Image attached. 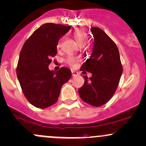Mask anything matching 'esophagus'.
<instances>
[{
	"label": "esophagus",
	"mask_w": 146,
	"mask_h": 146,
	"mask_svg": "<svg viewBox=\"0 0 146 146\" xmlns=\"http://www.w3.org/2000/svg\"><path fill=\"white\" fill-rule=\"evenodd\" d=\"M71 73H72V76H76L77 75H78V73L76 70H71Z\"/></svg>",
	"instance_id": "34e87169"
}]
</instances>
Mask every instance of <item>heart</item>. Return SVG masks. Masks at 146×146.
Segmentation results:
<instances>
[{
	"mask_svg": "<svg viewBox=\"0 0 146 146\" xmlns=\"http://www.w3.org/2000/svg\"><path fill=\"white\" fill-rule=\"evenodd\" d=\"M73 35L76 39V41L79 44H85L87 40V35L85 30L83 28H76L73 32ZM78 61V58L74 57V56L70 55L66 60V63L70 66H73Z\"/></svg>",
	"mask_w": 146,
	"mask_h": 146,
	"instance_id": "b5f03b06",
	"label": "heart"
}]
</instances>
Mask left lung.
Returning <instances> with one entry per match:
<instances>
[{
  "mask_svg": "<svg viewBox=\"0 0 146 146\" xmlns=\"http://www.w3.org/2000/svg\"><path fill=\"white\" fill-rule=\"evenodd\" d=\"M91 32L94 39L90 58L82 64L80 70L90 72L88 80L78 90L84 102L94 107L107 103L114 94L123 73L119 51L116 44L103 30L92 27Z\"/></svg>",
  "mask_w": 146,
  "mask_h": 146,
  "instance_id": "obj_1",
  "label": "left lung"
}]
</instances>
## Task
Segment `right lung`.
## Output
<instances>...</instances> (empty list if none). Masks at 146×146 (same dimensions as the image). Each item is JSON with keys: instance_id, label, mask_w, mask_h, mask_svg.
Instances as JSON below:
<instances>
[{"instance_id": "1", "label": "right lung", "mask_w": 146, "mask_h": 146, "mask_svg": "<svg viewBox=\"0 0 146 146\" xmlns=\"http://www.w3.org/2000/svg\"><path fill=\"white\" fill-rule=\"evenodd\" d=\"M70 25L45 23L26 40L21 50L17 75L22 91L33 106L47 108L58 100L61 88L71 78L69 68L54 72L48 66L57 55L58 41Z\"/></svg>"}]
</instances>
